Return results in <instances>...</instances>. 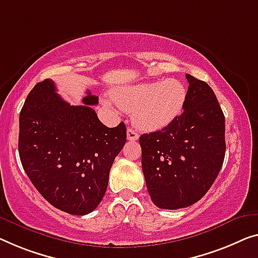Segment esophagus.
Segmentation results:
<instances>
[{"label": "esophagus", "mask_w": 258, "mask_h": 258, "mask_svg": "<svg viewBox=\"0 0 258 258\" xmlns=\"http://www.w3.org/2000/svg\"><path fill=\"white\" fill-rule=\"evenodd\" d=\"M127 139L130 141H136L139 139V134H138V132L136 130L133 128H128L127 130Z\"/></svg>", "instance_id": "esophagus-1"}]
</instances>
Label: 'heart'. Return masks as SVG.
Returning <instances> with one entry per match:
<instances>
[{"instance_id":"b5f03b06","label":"heart","mask_w":258,"mask_h":258,"mask_svg":"<svg viewBox=\"0 0 258 258\" xmlns=\"http://www.w3.org/2000/svg\"><path fill=\"white\" fill-rule=\"evenodd\" d=\"M118 106L133 113L134 122L144 130H160L182 112L186 101V88L177 80L168 79L141 82L112 91ZM110 105V101H104Z\"/></svg>"}]
</instances>
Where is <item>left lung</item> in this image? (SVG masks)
<instances>
[{
  "mask_svg": "<svg viewBox=\"0 0 258 258\" xmlns=\"http://www.w3.org/2000/svg\"><path fill=\"white\" fill-rule=\"evenodd\" d=\"M185 76L183 113L139 139L146 185L160 209H183L201 201L225 159V116L217 96L206 82Z\"/></svg>",
  "mask_w": 258,
  "mask_h": 258,
  "instance_id": "obj_1",
  "label": "left lung"
}]
</instances>
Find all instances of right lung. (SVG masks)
<instances>
[{
  "mask_svg": "<svg viewBox=\"0 0 258 258\" xmlns=\"http://www.w3.org/2000/svg\"><path fill=\"white\" fill-rule=\"evenodd\" d=\"M71 105L56 94L54 82L37 83L19 114L18 151L34 187L63 212L86 215L104 197L110 169L126 142V126L106 127L91 105Z\"/></svg>",
  "mask_w": 258,
  "mask_h": 258,
  "instance_id": "obj_1",
  "label": "right lung"
}]
</instances>
